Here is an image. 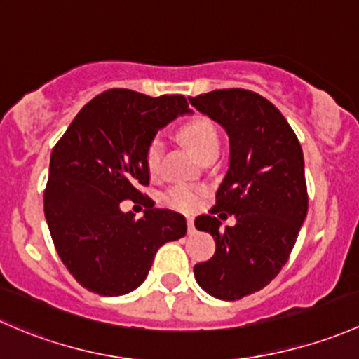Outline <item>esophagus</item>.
<instances>
[{
  "instance_id": "esophagus-1",
  "label": "esophagus",
  "mask_w": 359,
  "mask_h": 359,
  "mask_svg": "<svg viewBox=\"0 0 359 359\" xmlns=\"http://www.w3.org/2000/svg\"><path fill=\"white\" fill-rule=\"evenodd\" d=\"M187 224H188V235H195V224H194V217H187Z\"/></svg>"
}]
</instances>
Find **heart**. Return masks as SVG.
<instances>
[{
	"label": "heart",
	"instance_id": "heart-1",
	"mask_svg": "<svg viewBox=\"0 0 359 359\" xmlns=\"http://www.w3.org/2000/svg\"><path fill=\"white\" fill-rule=\"evenodd\" d=\"M180 136L195 154L201 158H205L207 155L219 152V136H217L216 128L207 119L190 121L180 129ZM162 158V142L158 138H154L149 143L145 150V165L152 176L158 175ZM204 201V190L198 187H190V184H178L165 191L164 202L168 205L175 207L180 210H195Z\"/></svg>",
	"mask_w": 359,
	"mask_h": 359
}]
</instances>
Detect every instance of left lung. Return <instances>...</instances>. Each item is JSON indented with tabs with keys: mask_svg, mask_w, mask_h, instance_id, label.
I'll list each match as a JSON object with an SVG mask.
<instances>
[{
	"mask_svg": "<svg viewBox=\"0 0 359 359\" xmlns=\"http://www.w3.org/2000/svg\"><path fill=\"white\" fill-rule=\"evenodd\" d=\"M224 128L230 168L209 214L195 228L212 235L216 252L194 268L195 280L221 301H238L264 289L289 259L308 214L301 143L278 109L254 91L231 88L188 98ZM233 213L221 231L215 217Z\"/></svg>",
	"mask_w": 359,
	"mask_h": 359,
	"instance_id": "left-lung-1",
	"label": "left lung"
}]
</instances>
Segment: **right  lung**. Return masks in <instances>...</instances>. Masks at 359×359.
Here are the masks:
<instances>
[{
    "label": "right lung",
    "instance_id": "add662e5",
    "mask_svg": "<svg viewBox=\"0 0 359 359\" xmlns=\"http://www.w3.org/2000/svg\"><path fill=\"white\" fill-rule=\"evenodd\" d=\"M188 112L183 95L109 90L79 110L55 145L44 216L58 256L84 289L105 297L135 290L158 247L187 235L184 217L155 209L140 187L150 181L149 143ZM126 198L146 205L143 218L120 210Z\"/></svg>",
    "mask_w": 359,
    "mask_h": 359
}]
</instances>
